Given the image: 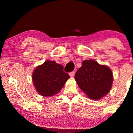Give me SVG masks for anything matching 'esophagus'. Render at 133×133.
<instances>
[{"label": "esophagus", "instance_id": "1", "mask_svg": "<svg viewBox=\"0 0 133 133\" xmlns=\"http://www.w3.org/2000/svg\"><path fill=\"white\" fill-rule=\"evenodd\" d=\"M74 74H75V71H72L69 73V76L71 77H73L74 76Z\"/></svg>", "mask_w": 133, "mask_h": 133}]
</instances>
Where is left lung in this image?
<instances>
[{"label":"left lung","mask_w":133,"mask_h":133,"mask_svg":"<svg viewBox=\"0 0 133 133\" xmlns=\"http://www.w3.org/2000/svg\"><path fill=\"white\" fill-rule=\"evenodd\" d=\"M74 77L80 89L93 100H99L106 96L113 82L111 69L92 59L82 62Z\"/></svg>","instance_id":"8db88e82"}]
</instances>
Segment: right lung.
<instances>
[{
  "label": "right lung",
  "instance_id": "1",
  "mask_svg": "<svg viewBox=\"0 0 133 133\" xmlns=\"http://www.w3.org/2000/svg\"><path fill=\"white\" fill-rule=\"evenodd\" d=\"M63 69L62 65L51 61H46L35 69L32 78L38 94L44 97L57 94L70 77Z\"/></svg>",
  "mask_w": 133,
  "mask_h": 133
}]
</instances>
